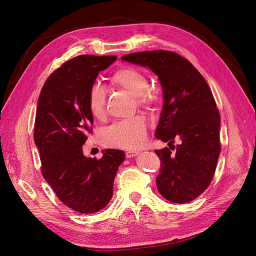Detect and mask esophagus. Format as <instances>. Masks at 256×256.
Wrapping results in <instances>:
<instances>
[{
  "label": "esophagus",
  "mask_w": 256,
  "mask_h": 256,
  "mask_svg": "<svg viewBox=\"0 0 256 256\" xmlns=\"http://www.w3.org/2000/svg\"><path fill=\"white\" fill-rule=\"evenodd\" d=\"M140 154V152H136V150H129V152H126V157L127 158H132V157L136 156V154Z\"/></svg>",
  "instance_id": "esophagus-1"
}]
</instances>
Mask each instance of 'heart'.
Wrapping results in <instances>:
<instances>
[{
  "label": "heart",
  "instance_id": "heart-1",
  "mask_svg": "<svg viewBox=\"0 0 256 256\" xmlns=\"http://www.w3.org/2000/svg\"><path fill=\"white\" fill-rule=\"evenodd\" d=\"M115 86L127 90L136 98L141 106H152L158 100L157 94L148 90L150 81L147 76L136 68H122L111 78ZM88 108L92 115L102 120L106 115V92L100 84H94L88 92ZM146 138V122L141 116H132L116 122L102 131V140L104 145L120 148L136 150Z\"/></svg>",
  "mask_w": 256,
  "mask_h": 256
}]
</instances>
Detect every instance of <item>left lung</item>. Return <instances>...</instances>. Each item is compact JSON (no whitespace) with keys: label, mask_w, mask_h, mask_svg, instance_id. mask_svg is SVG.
Masks as SVG:
<instances>
[{"label":"left lung","mask_w":256,"mask_h":256,"mask_svg":"<svg viewBox=\"0 0 256 256\" xmlns=\"http://www.w3.org/2000/svg\"><path fill=\"white\" fill-rule=\"evenodd\" d=\"M122 60L158 76L164 106L154 136L170 148L154 150L161 160L157 189L170 202H191L210 184L221 150L220 114L212 92L202 74L177 53L143 51ZM175 138L180 140L176 146Z\"/></svg>","instance_id":"8db88e82"}]
</instances>
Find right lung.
I'll return each instance as SVG.
<instances>
[{
  "mask_svg": "<svg viewBox=\"0 0 256 256\" xmlns=\"http://www.w3.org/2000/svg\"><path fill=\"white\" fill-rule=\"evenodd\" d=\"M116 58H74L49 76L38 98L34 141L42 176L62 202L80 214H94L109 204L116 172L125 160L120 150H102L99 160L84 156L82 150L94 122L88 92L99 72Z\"/></svg>",
  "mask_w": 256,
  "mask_h": 256,
  "instance_id": "1",
  "label": "right lung"
}]
</instances>
